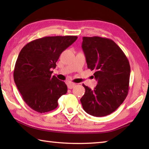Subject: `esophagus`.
<instances>
[{"label":"esophagus","instance_id":"esophagus-1","mask_svg":"<svg viewBox=\"0 0 149 149\" xmlns=\"http://www.w3.org/2000/svg\"><path fill=\"white\" fill-rule=\"evenodd\" d=\"M75 86V84H69L68 85V88L70 89H72Z\"/></svg>","mask_w":149,"mask_h":149}]
</instances>
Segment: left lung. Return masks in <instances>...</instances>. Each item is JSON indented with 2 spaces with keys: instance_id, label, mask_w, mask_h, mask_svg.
Returning a JSON list of instances; mask_svg holds the SVG:
<instances>
[{
  "instance_id": "left-lung-1",
  "label": "left lung",
  "mask_w": 149,
  "mask_h": 149,
  "mask_svg": "<svg viewBox=\"0 0 149 149\" xmlns=\"http://www.w3.org/2000/svg\"><path fill=\"white\" fill-rule=\"evenodd\" d=\"M87 68L95 70L97 85L92 90L83 84L80 99L84 110L93 116L109 115L124 101L129 91L130 65L122 49L112 40L84 37L82 42Z\"/></svg>"
}]
</instances>
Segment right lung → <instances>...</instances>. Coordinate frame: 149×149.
<instances>
[{
    "mask_svg": "<svg viewBox=\"0 0 149 149\" xmlns=\"http://www.w3.org/2000/svg\"><path fill=\"white\" fill-rule=\"evenodd\" d=\"M77 36L45 37L22 48L14 70V79L25 102L37 112L54 110L58 100L68 91L67 85L53 75L62 52Z\"/></svg>",
    "mask_w": 149,
    "mask_h": 149,
    "instance_id": "obj_1",
    "label": "right lung"
}]
</instances>
